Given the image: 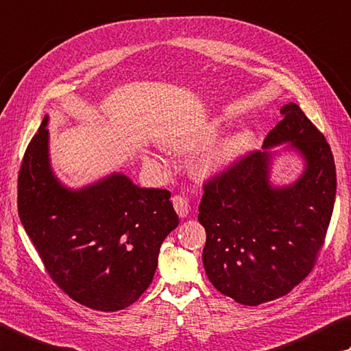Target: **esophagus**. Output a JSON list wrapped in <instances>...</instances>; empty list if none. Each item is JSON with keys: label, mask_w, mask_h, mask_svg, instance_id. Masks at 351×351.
<instances>
[{"label": "esophagus", "mask_w": 351, "mask_h": 351, "mask_svg": "<svg viewBox=\"0 0 351 351\" xmlns=\"http://www.w3.org/2000/svg\"><path fill=\"white\" fill-rule=\"evenodd\" d=\"M171 202H173V207L176 210V213L180 215L181 218H186V216L189 215V210H190L189 201L186 199V197L180 196V195H175L173 197H171Z\"/></svg>", "instance_id": "obj_1"}]
</instances>
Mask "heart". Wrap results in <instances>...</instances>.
Here are the masks:
<instances>
[{
    "instance_id": "obj_1",
    "label": "heart",
    "mask_w": 351,
    "mask_h": 351,
    "mask_svg": "<svg viewBox=\"0 0 351 351\" xmlns=\"http://www.w3.org/2000/svg\"><path fill=\"white\" fill-rule=\"evenodd\" d=\"M218 123H212L199 138H187L171 141V147H175L176 150L192 149L197 143L207 141V139L216 132V129H218ZM248 141H250V135H248L247 132H239L237 135L227 138L226 141H222L219 145H216L212 150H208L207 154L201 158L199 165L202 171H215L216 169H219L221 165L230 161L233 156H237L241 150H244Z\"/></svg>"
}]
</instances>
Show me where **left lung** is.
Returning <instances> with one entry per match:
<instances>
[{
  "label": "left lung",
  "instance_id": "1",
  "mask_svg": "<svg viewBox=\"0 0 351 351\" xmlns=\"http://www.w3.org/2000/svg\"><path fill=\"white\" fill-rule=\"evenodd\" d=\"M281 113L264 149L289 143L304 156L296 182L271 187L270 152L254 150L202 186L204 269L216 290L244 305L285 296L310 275L333 213L336 167L328 143L299 106L287 104Z\"/></svg>",
  "mask_w": 351,
  "mask_h": 351
}]
</instances>
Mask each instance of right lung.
Returning a JSON list of instances; mask_svg holds the SVG:
<instances>
[{
	"mask_svg": "<svg viewBox=\"0 0 351 351\" xmlns=\"http://www.w3.org/2000/svg\"><path fill=\"white\" fill-rule=\"evenodd\" d=\"M47 117L18 175V215L52 281L98 311L129 307L147 290L159 247L180 219L164 189H141L113 173L80 190L56 180L49 162Z\"/></svg>",
	"mask_w": 351,
	"mask_h": 351,
	"instance_id": "right-lung-1",
	"label": "right lung"
}]
</instances>
